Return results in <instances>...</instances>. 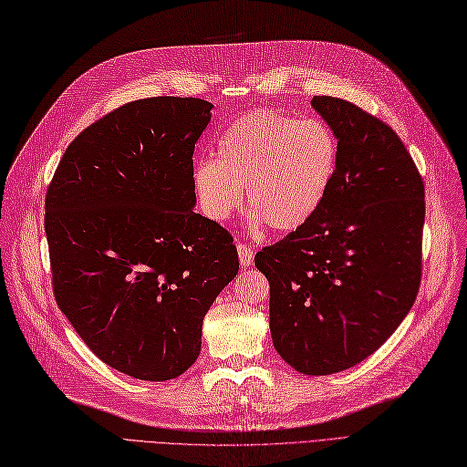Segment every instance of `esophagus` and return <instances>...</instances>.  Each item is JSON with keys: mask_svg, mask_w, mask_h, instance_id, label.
Instances as JSON below:
<instances>
[{"mask_svg": "<svg viewBox=\"0 0 467 467\" xmlns=\"http://www.w3.org/2000/svg\"><path fill=\"white\" fill-rule=\"evenodd\" d=\"M238 257H240V265H252L254 264V250L250 244H244V243H238Z\"/></svg>", "mask_w": 467, "mask_h": 467, "instance_id": "obj_1", "label": "esophagus"}]
</instances>
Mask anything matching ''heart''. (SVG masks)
<instances>
[{
  "instance_id": "obj_1",
  "label": "heart",
  "mask_w": 467,
  "mask_h": 467,
  "mask_svg": "<svg viewBox=\"0 0 467 467\" xmlns=\"http://www.w3.org/2000/svg\"><path fill=\"white\" fill-rule=\"evenodd\" d=\"M338 155V138L321 119L255 109L233 120L217 144V160H200L192 181L207 217H231L246 186L252 223L292 233L319 212Z\"/></svg>"
}]
</instances>
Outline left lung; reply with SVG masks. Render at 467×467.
<instances>
[{"mask_svg": "<svg viewBox=\"0 0 467 467\" xmlns=\"http://www.w3.org/2000/svg\"><path fill=\"white\" fill-rule=\"evenodd\" d=\"M338 138V167L319 212L255 254L269 281L273 347L306 375L371 356L416 302L425 186L387 123L354 103L314 96Z\"/></svg>", "mask_w": 467, "mask_h": 467, "instance_id": "1", "label": "left lung"}]
</instances>
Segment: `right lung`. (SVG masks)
Returning a JSON list of instances; mask_svg holds the SVG:
<instances>
[{
  "label": "right lung",
  "mask_w": 467,
  "mask_h": 467,
  "mask_svg": "<svg viewBox=\"0 0 467 467\" xmlns=\"http://www.w3.org/2000/svg\"><path fill=\"white\" fill-rule=\"evenodd\" d=\"M200 98L136 99L68 144L46 194L54 295L103 364L167 381L200 356L202 323L238 273L233 236L192 207Z\"/></svg>",
  "instance_id": "obj_1"
}]
</instances>
